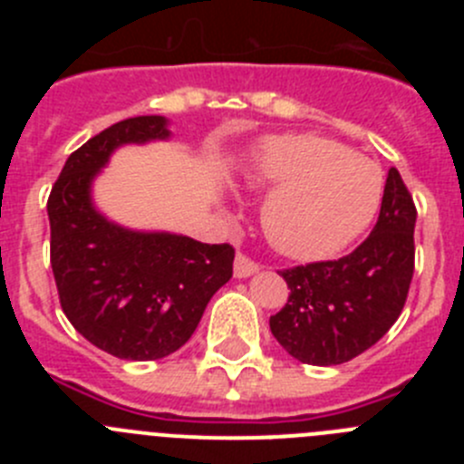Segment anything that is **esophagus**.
I'll return each mask as SVG.
<instances>
[{
	"label": "esophagus",
	"instance_id": "34e87169",
	"mask_svg": "<svg viewBox=\"0 0 464 464\" xmlns=\"http://www.w3.org/2000/svg\"><path fill=\"white\" fill-rule=\"evenodd\" d=\"M257 269H260V265H257L256 260H251V257L246 256V253H237V257H235V276L237 278L251 276V274H256Z\"/></svg>",
	"mask_w": 464,
	"mask_h": 464
}]
</instances>
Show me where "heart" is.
<instances>
[{"mask_svg":"<svg viewBox=\"0 0 464 464\" xmlns=\"http://www.w3.org/2000/svg\"><path fill=\"white\" fill-rule=\"evenodd\" d=\"M251 181L274 188L262 227L274 248L321 260L370 227L383 199V174L372 160L315 134L269 139L256 155Z\"/></svg>","mask_w":464,"mask_h":464,"instance_id":"heart-1","label":"heart"}]
</instances>
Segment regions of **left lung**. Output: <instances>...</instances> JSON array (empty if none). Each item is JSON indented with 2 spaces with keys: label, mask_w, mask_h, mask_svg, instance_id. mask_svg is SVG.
Instances as JSON below:
<instances>
[{
  "label": "left lung",
  "mask_w": 464,
  "mask_h": 464,
  "mask_svg": "<svg viewBox=\"0 0 464 464\" xmlns=\"http://www.w3.org/2000/svg\"><path fill=\"white\" fill-rule=\"evenodd\" d=\"M416 204L395 167L388 169L372 235L339 260L281 269L288 302L269 318L293 358L330 367L374 346L400 318L413 278Z\"/></svg>",
  "instance_id": "8db88e82"
}]
</instances>
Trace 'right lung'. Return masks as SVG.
<instances>
[{
    "mask_svg": "<svg viewBox=\"0 0 464 464\" xmlns=\"http://www.w3.org/2000/svg\"><path fill=\"white\" fill-rule=\"evenodd\" d=\"M162 116L106 127L73 150L48 195L51 267L76 332L121 360H160L197 330L208 299L232 278L235 248L190 237L143 235L109 223L90 183L122 143L169 137Z\"/></svg>",
    "mask_w": 464,
    "mask_h": 464,
    "instance_id": "obj_1",
    "label": "right lung"
}]
</instances>
